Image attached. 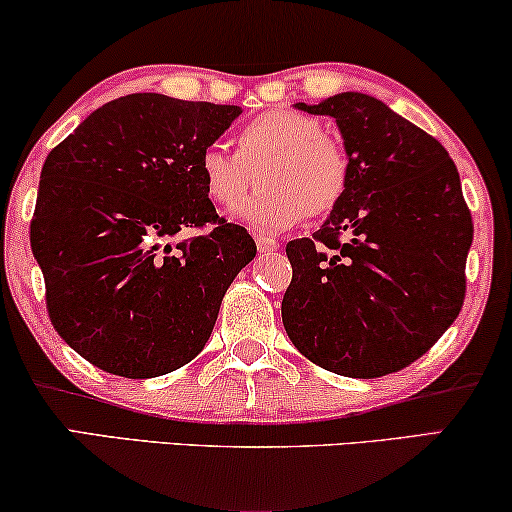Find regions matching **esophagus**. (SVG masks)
<instances>
[{"label":"esophagus","mask_w":512,"mask_h":512,"mask_svg":"<svg viewBox=\"0 0 512 512\" xmlns=\"http://www.w3.org/2000/svg\"><path fill=\"white\" fill-rule=\"evenodd\" d=\"M256 247L261 254H272V251L279 249V242L272 240V237H265V235H256Z\"/></svg>","instance_id":"esophagus-1"}]
</instances>
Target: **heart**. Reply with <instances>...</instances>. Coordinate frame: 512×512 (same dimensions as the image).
I'll return each instance as SVG.
<instances>
[{
	"instance_id": "obj_1",
	"label": "heart",
	"mask_w": 512,
	"mask_h": 512,
	"mask_svg": "<svg viewBox=\"0 0 512 512\" xmlns=\"http://www.w3.org/2000/svg\"><path fill=\"white\" fill-rule=\"evenodd\" d=\"M256 170L261 191L230 216L256 233H282L298 226L305 214H331L345 198L352 165L342 139L324 132L319 118L270 109L240 125L235 153L212 144L198 160L207 198L219 207L235 205Z\"/></svg>"
}]
</instances>
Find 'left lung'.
I'll return each instance as SVG.
<instances>
[{
  "instance_id": "obj_1",
  "label": "left lung",
  "mask_w": 512,
  "mask_h": 512,
  "mask_svg": "<svg viewBox=\"0 0 512 512\" xmlns=\"http://www.w3.org/2000/svg\"><path fill=\"white\" fill-rule=\"evenodd\" d=\"M296 109L338 123L352 172L324 226L286 244L284 328L331 373H396L429 352L464 305L473 221L459 172L438 139L370 95Z\"/></svg>"
}]
</instances>
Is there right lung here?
<instances>
[{
    "label": "right lung",
    "instance_id": "obj_1",
    "mask_svg": "<svg viewBox=\"0 0 512 512\" xmlns=\"http://www.w3.org/2000/svg\"><path fill=\"white\" fill-rule=\"evenodd\" d=\"M242 114L158 93L95 109L41 167L30 226L55 331L111 375L193 361L256 244L216 214L198 160ZM186 229L201 233L177 245Z\"/></svg>",
    "mask_w": 512,
    "mask_h": 512
}]
</instances>
